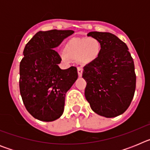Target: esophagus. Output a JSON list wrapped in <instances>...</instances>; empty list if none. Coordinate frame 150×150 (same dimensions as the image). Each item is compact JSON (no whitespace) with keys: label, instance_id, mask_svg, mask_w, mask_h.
<instances>
[{"label":"esophagus","instance_id":"34e87169","mask_svg":"<svg viewBox=\"0 0 150 150\" xmlns=\"http://www.w3.org/2000/svg\"><path fill=\"white\" fill-rule=\"evenodd\" d=\"M83 68L82 67H79L77 68V72H78V76L79 77H81L83 76Z\"/></svg>","mask_w":150,"mask_h":150}]
</instances>
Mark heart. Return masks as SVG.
I'll return each mask as SVG.
<instances>
[{
  "mask_svg": "<svg viewBox=\"0 0 150 150\" xmlns=\"http://www.w3.org/2000/svg\"><path fill=\"white\" fill-rule=\"evenodd\" d=\"M64 52L60 55L63 60L79 59L83 64H90L98 59L101 52V44L96 38H72L67 42Z\"/></svg>",
  "mask_w": 150,
  "mask_h": 150,
  "instance_id": "obj_1",
  "label": "heart"
}]
</instances>
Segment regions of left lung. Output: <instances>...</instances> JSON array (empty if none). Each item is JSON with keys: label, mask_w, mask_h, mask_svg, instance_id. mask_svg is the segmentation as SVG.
<instances>
[{"label": "left lung", "mask_w": 150, "mask_h": 150, "mask_svg": "<svg viewBox=\"0 0 150 150\" xmlns=\"http://www.w3.org/2000/svg\"><path fill=\"white\" fill-rule=\"evenodd\" d=\"M87 36L100 41L101 52L97 60L83 67L86 99L95 113L116 117L128 109L134 95L133 59L127 45L114 34L91 31Z\"/></svg>", "instance_id": "8db88e82"}]
</instances>
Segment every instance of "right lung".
Here are the masks:
<instances>
[{
    "label": "right lung",
    "instance_id": "obj_1",
    "mask_svg": "<svg viewBox=\"0 0 150 150\" xmlns=\"http://www.w3.org/2000/svg\"><path fill=\"white\" fill-rule=\"evenodd\" d=\"M71 30L39 31L24 49L19 65V89L24 105L33 117L52 122L64 112L67 91L78 78L76 67L62 70V59L55 50Z\"/></svg>",
    "mask_w": 150,
    "mask_h": 150
}]
</instances>
